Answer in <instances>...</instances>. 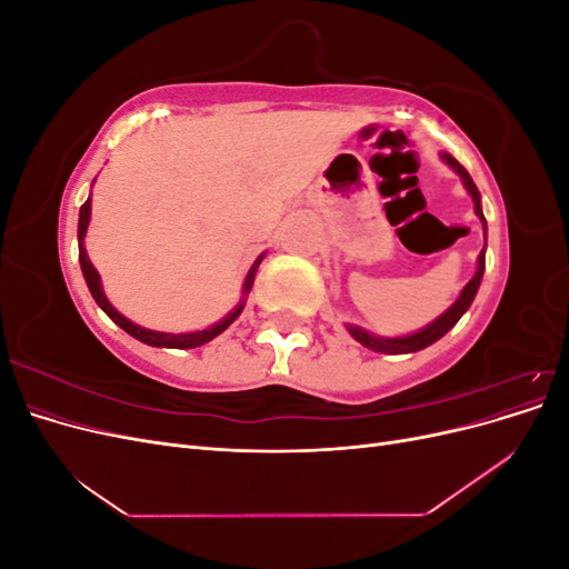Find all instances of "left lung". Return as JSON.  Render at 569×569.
<instances>
[{"label":"left lung","mask_w":569,"mask_h":569,"mask_svg":"<svg viewBox=\"0 0 569 569\" xmlns=\"http://www.w3.org/2000/svg\"><path fill=\"white\" fill-rule=\"evenodd\" d=\"M441 157H443V161L449 163V166L456 170V173L462 178L465 187H468V192L472 194V201H475V213L481 218V222H485V234H487V220H485V213H481V206H479V189H477V184L472 182L468 170H465L453 157H449V153H441ZM485 247H487V244H485ZM481 274H485V249H481V253H479V263H477L475 278H472L468 284H465V289L460 291L458 301H456L441 318H437L432 325H427L425 330H420V332H416V335L401 337V339H380V337H372V335H368L366 330H360V327H351V325H349V332H351V337H353L356 341L363 343V347H368V349H372V351H380V353H410V351H420V349L429 347V343H435L437 339H441V337H443L446 332H449L451 327L460 320V316H462L465 311H468L472 299H475V295H477V289H479Z\"/></svg>","instance_id":"left-lung-1"}]
</instances>
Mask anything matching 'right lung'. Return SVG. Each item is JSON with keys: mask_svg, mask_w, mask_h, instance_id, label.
<instances>
[{"mask_svg": "<svg viewBox=\"0 0 569 569\" xmlns=\"http://www.w3.org/2000/svg\"><path fill=\"white\" fill-rule=\"evenodd\" d=\"M90 203H92V199H88L84 201L82 206H80V220H78V258H80V268H82V274H84V282H88V287H90V291H92V297H94V301L99 303V308L101 311H104L118 327H123V330L130 335V337H134V339H140V341H144V343H149V347H166V349H194V347H201V343H206V341H211L213 337H218L222 330H226V327L242 313V308H244V303L242 306H237L234 311L226 318V320H220L218 325H213V327H209V330H203V332H187V335H166V332H151V330H144V327H140V325H134V322H130V320H126L123 316H120L116 308L107 301V297H104V291H101V282H99V274H97V270H94V266L90 263V258H88V251H84V247H82V239H84V230H88V222H90ZM263 261V256L258 258V261L253 263V268L249 270V274H247V282H244V291H249L251 289V284H253V278H256V268H258V263Z\"/></svg>", "mask_w": 569, "mask_h": 569, "instance_id": "add662e5", "label": "right lung"}]
</instances>
